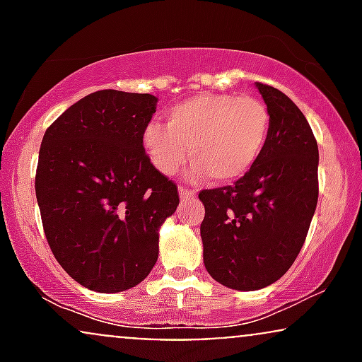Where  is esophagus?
<instances>
[{"label": "esophagus", "instance_id": "esophagus-1", "mask_svg": "<svg viewBox=\"0 0 362 362\" xmlns=\"http://www.w3.org/2000/svg\"><path fill=\"white\" fill-rule=\"evenodd\" d=\"M178 195H180L182 201H187V199L195 197V190L187 189V187H178Z\"/></svg>", "mask_w": 362, "mask_h": 362}]
</instances>
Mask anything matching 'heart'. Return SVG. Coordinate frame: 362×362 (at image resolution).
<instances>
[{
    "mask_svg": "<svg viewBox=\"0 0 362 362\" xmlns=\"http://www.w3.org/2000/svg\"><path fill=\"white\" fill-rule=\"evenodd\" d=\"M167 126L149 122L143 148L163 175H173L190 160V175H209L228 184L250 172L267 144L271 115L253 97L207 93L177 103L167 114Z\"/></svg>",
    "mask_w": 362,
    "mask_h": 362,
    "instance_id": "heart-1",
    "label": "heart"
}]
</instances>
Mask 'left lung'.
I'll return each instance as SVG.
<instances>
[{
  "mask_svg": "<svg viewBox=\"0 0 362 362\" xmlns=\"http://www.w3.org/2000/svg\"><path fill=\"white\" fill-rule=\"evenodd\" d=\"M271 115L267 144L235 185L202 190L204 265L214 281L257 291L296 260L318 201V144L288 95L255 83Z\"/></svg>",
  "mask_w": 362,
  "mask_h": 362,
  "instance_id": "obj_1",
  "label": "left lung"
}]
</instances>
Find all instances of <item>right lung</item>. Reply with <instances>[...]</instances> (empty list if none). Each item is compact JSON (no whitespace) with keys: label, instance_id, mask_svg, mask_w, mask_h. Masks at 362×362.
<instances>
[{"label":"right lung","instance_id":"1","mask_svg":"<svg viewBox=\"0 0 362 362\" xmlns=\"http://www.w3.org/2000/svg\"><path fill=\"white\" fill-rule=\"evenodd\" d=\"M156 103L149 93L95 91L62 112L40 144L35 195L45 238L61 267L97 293L146 279L160 228L177 211V185L141 141Z\"/></svg>","mask_w":362,"mask_h":362}]
</instances>
